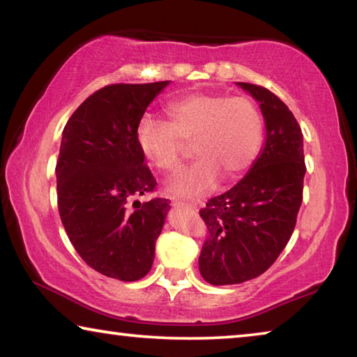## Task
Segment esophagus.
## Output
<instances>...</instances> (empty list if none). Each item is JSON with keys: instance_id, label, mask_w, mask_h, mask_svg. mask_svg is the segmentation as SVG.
Segmentation results:
<instances>
[{"instance_id": "34e87169", "label": "esophagus", "mask_w": 357, "mask_h": 357, "mask_svg": "<svg viewBox=\"0 0 357 357\" xmlns=\"http://www.w3.org/2000/svg\"><path fill=\"white\" fill-rule=\"evenodd\" d=\"M173 206L174 208H185V209H195L197 204L185 202V200H179V198H173Z\"/></svg>"}]
</instances>
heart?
I'll list each match as a JSON object with an SVG mask.
<instances>
[{"instance_id":"1","label":"heart","mask_w":357,"mask_h":357,"mask_svg":"<svg viewBox=\"0 0 357 357\" xmlns=\"http://www.w3.org/2000/svg\"><path fill=\"white\" fill-rule=\"evenodd\" d=\"M167 123L143 118L137 128L142 154L164 173L176 172L192 144L197 160L178 172L167 189L181 197H200L219 178L234 179L249 170L263 143L264 121L249 98L190 93L168 102Z\"/></svg>"}]
</instances>
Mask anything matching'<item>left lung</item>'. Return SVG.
Masks as SVG:
<instances>
[{
  "label": "left lung",
  "instance_id": "1",
  "mask_svg": "<svg viewBox=\"0 0 357 357\" xmlns=\"http://www.w3.org/2000/svg\"><path fill=\"white\" fill-rule=\"evenodd\" d=\"M238 84L259 102L266 144L250 172L200 211L209 236L198 266L211 285L243 283L274 264L291 238L304 190V143L294 114L264 86Z\"/></svg>",
  "mask_w": 357,
  "mask_h": 357
}]
</instances>
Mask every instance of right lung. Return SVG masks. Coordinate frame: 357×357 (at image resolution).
Wrapping results in <instances>:
<instances>
[{
    "label": "right lung",
    "instance_id": "right-lung-1",
    "mask_svg": "<svg viewBox=\"0 0 357 357\" xmlns=\"http://www.w3.org/2000/svg\"><path fill=\"white\" fill-rule=\"evenodd\" d=\"M168 84L114 83L89 96L64 126L56 160L59 217L78 255L112 279L149 273L170 200L138 197L157 181L137 143L146 107Z\"/></svg>",
    "mask_w": 357,
    "mask_h": 357
}]
</instances>
